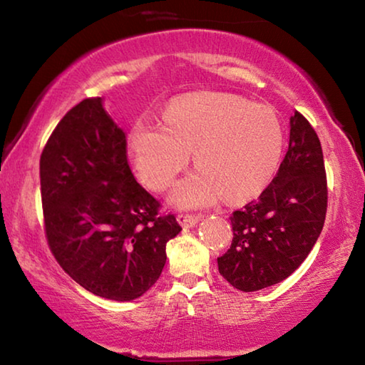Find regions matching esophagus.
Instances as JSON below:
<instances>
[{
    "label": "esophagus",
    "mask_w": 365,
    "mask_h": 365,
    "mask_svg": "<svg viewBox=\"0 0 365 365\" xmlns=\"http://www.w3.org/2000/svg\"><path fill=\"white\" fill-rule=\"evenodd\" d=\"M178 224H180L183 228H191L195 227L197 222L201 220V215H190V214H178L177 215Z\"/></svg>",
    "instance_id": "1"
}]
</instances>
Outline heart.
I'll return each mask as SVG.
<instances>
[{
	"label": "heart",
	"mask_w": 365,
	"mask_h": 365,
	"mask_svg": "<svg viewBox=\"0 0 365 365\" xmlns=\"http://www.w3.org/2000/svg\"><path fill=\"white\" fill-rule=\"evenodd\" d=\"M164 122L140 117L128 135L135 169L148 187L164 190L190 160L197 168L178 182L169 200L180 207L211 206L261 191L283 153V127L275 110L227 93L185 96Z\"/></svg>",
	"instance_id": "b5f03b06"
}]
</instances>
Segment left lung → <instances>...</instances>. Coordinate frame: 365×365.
Masks as SVG:
<instances>
[{
  "label": "left lung",
  "mask_w": 365,
  "mask_h": 365,
  "mask_svg": "<svg viewBox=\"0 0 365 365\" xmlns=\"http://www.w3.org/2000/svg\"><path fill=\"white\" fill-rule=\"evenodd\" d=\"M327 212L322 146L299 113L289 117V145L274 180L257 201L232 214L233 240L217 257L232 287L257 292L280 283L316 245Z\"/></svg>",
  "instance_id": "1"
}]
</instances>
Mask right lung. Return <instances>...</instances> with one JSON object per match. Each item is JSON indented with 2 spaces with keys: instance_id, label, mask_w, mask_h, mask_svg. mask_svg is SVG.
I'll list each match as a JSON object with an SVG mask.
<instances>
[{
  "instance_id": "add662e5",
  "label": "right lung",
  "mask_w": 365,
  "mask_h": 365,
  "mask_svg": "<svg viewBox=\"0 0 365 365\" xmlns=\"http://www.w3.org/2000/svg\"><path fill=\"white\" fill-rule=\"evenodd\" d=\"M48 245L80 287L133 301L158 282L174 215L135 180L127 138L101 98L78 103L58 123L40 159Z\"/></svg>"
}]
</instances>
